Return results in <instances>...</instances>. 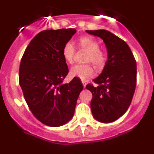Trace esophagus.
Masks as SVG:
<instances>
[{
	"mask_svg": "<svg viewBox=\"0 0 154 154\" xmlns=\"http://www.w3.org/2000/svg\"><path fill=\"white\" fill-rule=\"evenodd\" d=\"M82 85H83L84 88H85V85H86V82H85V81H82Z\"/></svg>",
	"mask_w": 154,
	"mask_h": 154,
	"instance_id": "1",
	"label": "esophagus"
}]
</instances>
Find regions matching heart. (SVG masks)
I'll use <instances>...</instances> for the list:
<instances>
[{"label":"heart","instance_id":"obj_1","mask_svg":"<svg viewBox=\"0 0 154 154\" xmlns=\"http://www.w3.org/2000/svg\"><path fill=\"white\" fill-rule=\"evenodd\" d=\"M80 48L87 51L85 62H92L95 66L100 68L103 66L106 60V53L99 48V43L92 37L83 36L78 40ZM62 56L67 63L72 64L74 60L75 48L70 42H67L62 48ZM70 75L79 78L81 80H86L94 75V69L92 65H76L70 69Z\"/></svg>","mask_w":154,"mask_h":154}]
</instances>
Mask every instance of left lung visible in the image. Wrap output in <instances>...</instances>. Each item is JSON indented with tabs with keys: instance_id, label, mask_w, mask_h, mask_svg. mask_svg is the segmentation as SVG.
I'll return each mask as SVG.
<instances>
[{
	"instance_id": "left-lung-1",
	"label": "left lung",
	"mask_w": 154,
	"mask_h": 154,
	"mask_svg": "<svg viewBox=\"0 0 154 154\" xmlns=\"http://www.w3.org/2000/svg\"><path fill=\"white\" fill-rule=\"evenodd\" d=\"M104 42L108 59L103 72L93 79L97 86H85L92 94L91 110L101 123H112L127 111L137 85V64L126 42L106 30L85 31Z\"/></svg>"
}]
</instances>
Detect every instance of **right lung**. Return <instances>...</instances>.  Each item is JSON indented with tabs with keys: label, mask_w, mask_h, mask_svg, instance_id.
<instances>
[{
	"label": "right lung",
	"mask_w": 154,
	"mask_h": 154,
	"mask_svg": "<svg viewBox=\"0 0 154 154\" xmlns=\"http://www.w3.org/2000/svg\"><path fill=\"white\" fill-rule=\"evenodd\" d=\"M76 30H45L29 43L21 58L19 84L32 114L43 124L57 127L73 117L83 85L75 77L62 84L69 73L62 48Z\"/></svg>",
	"instance_id": "right-lung-1"
}]
</instances>
